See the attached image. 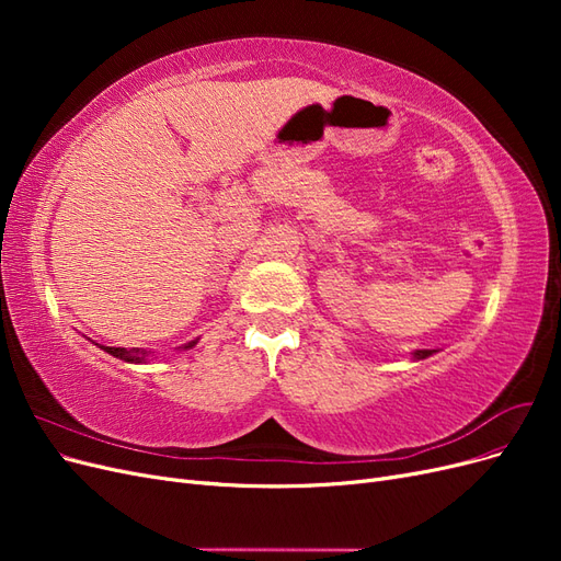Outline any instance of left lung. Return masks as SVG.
Returning <instances> with one entry per match:
<instances>
[{"label":"left lung","instance_id":"1","mask_svg":"<svg viewBox=\"0 0 561 561\" xmlns=\"http://www.w3.org/2000/svg\"><path fill=\"white\" fill-rule=\"evenodd\" d=\"M431 353H433V351H416V353H414V358H416V360H421V358H428Z\"/></svg>","mask_w":561,"mask_h":561}]
</instances>
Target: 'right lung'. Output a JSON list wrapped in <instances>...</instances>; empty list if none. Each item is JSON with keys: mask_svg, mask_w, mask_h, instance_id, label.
<instances>
[{"mask_svg": "<svg viewBox=\"0 0 561 561\" xmlns=\"http://www.w3.org/2000/svg\"><path fill=\"white\" fill-rule=\"evenodd\" d=\"M196 342H192V344H186L184 348H192ZM103 351H107L110 355H114V358H122V360H126V363H145V358H147V351H140V348H114V346H100Z\"/></svg>", "mask_w": 561, "mask_h": 561, "instance_id": "obj_1", "label": "right lung"}]
</instances>
